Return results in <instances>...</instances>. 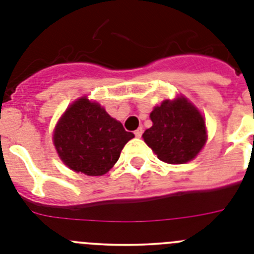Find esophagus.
I'll return each mask as SVG.
<instances>
[{"mask_svg":"<svg viewBox=\"0 0 254 254\" xmlns=\"http://www.w3.org/2000/svg\"><path fill=\"white\" fill-rule=\"evenodd\" d=\"M142 133H143V129L141 128H137L136 129V131H134V134H136V137H141V136H142Z\"/></svg>","mask_w":254,"mask_h":254,"instance_id":"34e87169","label":"esophagus"}]
</instances>
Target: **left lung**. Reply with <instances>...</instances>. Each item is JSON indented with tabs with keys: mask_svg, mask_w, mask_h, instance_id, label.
Masks as SVG:
<instances>
[{
	"mask_svg": "<svg viewBox=\"0 0 254 254\" xmlns=\"http://www.w3.org/2000/svg\"><path fill=\"white\" fill-rule=\"evenodd\" d=\"M152 127L142 134L147 146L168 164H183L196 158L206 142L202 116L183 98L165 100L150 113Z\"/></svg>",
	"mask_w": 254,
	"mask_h": 254,
	"instance_id": "8db88e82",
	"label": "left lung"
}]
</instances>
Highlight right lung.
I'll use <instances>...</instances> for the list:
<instances>
[{
    "label": "right lung",
    "instance_id": "right-lung-1",
    "mask_svg": "<svg viewBox=\"0 0 254 254\" xmlns=\"http://www.w3.org/2000/svg\"><path fill=\"white\" fill-rule=\"evenodd\" d=\"M134 137L98 103L76 100L66 111L53 136L60 158L69 169L103 176L120 159L123 146Z\"/></svg>",
    "mask_w": 254,
    "mask_h": 254
}]
</instances>
